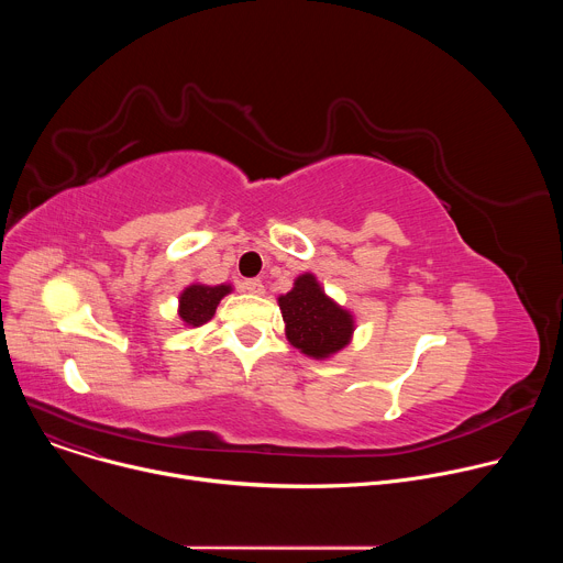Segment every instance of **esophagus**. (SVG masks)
I'll list each match as a JSON object with an SVG mask.
<instances>
[{
    "mask_svg": "<svg viewBox=\"0 0 563 563\" xmlns=\"http://www.w3.org/2000/svg\"><path fill=\"white\" fill-rule=\"evenodd\" d=\"M243 289L250 291V294H256V296H263L265 294V285L258 280V278H250L243 283Z\"/></svg>",
    "mask_w": 563,
    "mask_h": 563,
    "instance_id": "obj_1",
    "label": "esophagus"
}]
</instances>
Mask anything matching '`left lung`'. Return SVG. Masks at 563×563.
Returning a JSON list of instances; mask_svg holds the SVG:
<instances>
[{"mask_svg": "<svg viewBox=\"0 0 563 563\" xmlns=\"http://www.w3.org/2000/svg\"><path fill=\"white\" fill-rule=\"evenodd\" d=\"M287 341L309 358L325 361L350 345L356 320L320 287L309 272L294 280V287L278 296Z\"/></svg>", "mask_w": 563, "mask_h": 563, "instance_id": "left-lung-1", "label": "left lung"}]
</instances>
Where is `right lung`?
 <instances>
[{
	"label": "right lung",
	"mask_w": 563,
	"mask_h": 563,
	"mask_svg": "<svg viewBox=\"0 0 563 563\" xmlns=\"http://www.w3.org/2000/svg\"><path fill=\"white\" fill-rule=\"evenodd\" d=\"M231 294V285H202L191 283L178 296V316L187 328H200L213 318L218 302Z\"/></svg>",
	"instance_id": "right-lung-1"
}]
</instances>
